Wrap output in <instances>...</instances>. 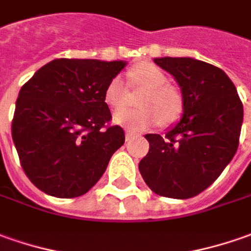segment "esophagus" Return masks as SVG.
I'll list each match as a JSON object with an SVG mask.
<instances>
[{"label": "esophagus", "instance_id": "1", "mask_svg": "<svg viewBox=\"0 0 251 251\" xmlns=\"http://www.w3.org/2000/svg\"><path fill=\"white\" fill-rule=\"evenodd\" d=\"M133 137H134V134H133V133H130V132H126V134H125V139H126V141H129V140H132Z\"/></svg>", "mask_w": 251, "mask_h": 251}]
</instances>
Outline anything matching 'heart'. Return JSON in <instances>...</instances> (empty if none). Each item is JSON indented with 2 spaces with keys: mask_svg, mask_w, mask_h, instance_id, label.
Here are the masks:
<instances>
[{
  "mask_svg": "<svg viewBox=\"0 0 251 251\" xmlns=\"http://www.w3.org/2000/svg\"><path fill=\"white\" fill-rule=\"evenodd\" d=\"M133 89H144L137 99L136 110H124L114 115V122L140 132L161 122L169 126L181 118L184 97L181 92L169 85L168 76L152 63H140L127 71ZM129 88L121 76H114L104 89V101L112 110H122L129 103Z\"/></svg>",
  "mask_w": 251,
  "mask_h": 251,
  "instance_id": "b5f03b06",
  "label": "heart"
}]
</instances>
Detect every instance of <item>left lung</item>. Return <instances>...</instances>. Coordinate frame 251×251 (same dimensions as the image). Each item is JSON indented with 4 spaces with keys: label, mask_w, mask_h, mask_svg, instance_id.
Wrapping results in <instances>:
<instances>
[{
    "label": "left lung",
    "mask_w": 251,
    "mask_h": 251,
    "mask_svg": "<svg viewBox=\"0 0 251 251\" xmlns=\"http://www.w3.org/2000/svg\"><path fill=\"white\" fill-rule=\"evenodd\" d=\"M154 61L175 76L184 97L181 121L165 136L146 134L139 170L155 194L197 197L217 180L239 146L243 104L221 68L191 57Z\"/></svg>",
    "instance_id": "obj_1"
}]
</instances>
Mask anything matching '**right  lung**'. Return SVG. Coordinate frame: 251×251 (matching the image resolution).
<instances>
[{"mask_svg":"<svg viewBox=\"0 0 251 251\" xmlns=\"http://www.w3.org/2000/svg\"><path fill=\"white\" fill-rule=\"evenodd\" d=\"M125 64L56 59L22 86L12 139L25 176L38 190L70 199L100 180L125 143L124 129L110 125L111 112L104 101L107 83Z\"/></svg>","mask_w":251,"mask_h":251,"instance_id":"add662e5","label":"right lung"}]
</instances>
